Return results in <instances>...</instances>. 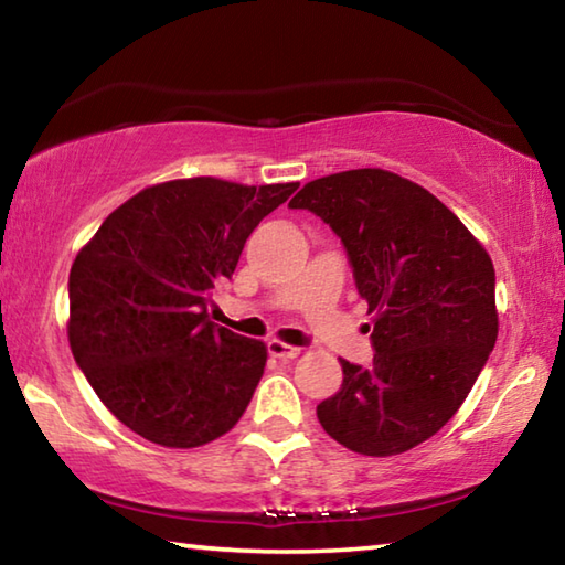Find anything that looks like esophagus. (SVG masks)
<instances>
[{"mask_svg":"<svg viewBox=\"0 0 565 565\" xmlns=\"http://www.w3.org/2000/svg\"><path fill=\"white\" fill-rule=\"evenodd\" d=\"M269 353L274 359H281V361H289V359H296L301 353L299 347H289V343H281V341H269Z\"/></svg>","mask_w":565,"mask_h":565,"instance_id":"1","label":"esophagus"}]
</instances>
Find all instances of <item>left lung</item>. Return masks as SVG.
I'll return each mask as SVG.
<instances>
[{
  "instance_id": "8db88e82",
  "label": "left lung",
  "mask_w": 565,
  "mask_h": 565,
  "mask_svg": "<svg viewBox=\"0 0 565 565\" xmlns=\"http://www.w3.org/2000/svg\"><path fill=\"white\" fill-rule=\"evenodd\" d=\"M289 206L341 238L374 313V361L341 359V388L317 406L319 424L363 456L424 444L463 404L495 347L491 256L451 209L384 169L309 181Z\"/></svg>"
}]
</instances>
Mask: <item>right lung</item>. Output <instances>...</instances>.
<instances>
[{
    "label": "right lung",
    "instance_id": "obj_1",
    "mask_svg": "<svg viewBox=\"0 0 565 565\" xmlns=\"http://www.w3.org/2000/svg\"><path fill=\"white\" fill-rule=\"evenodd\" d=\"M299 184L196 177L149 186L111 212L70 271V347L102 404L169 448L224 436L266 366L262 341L209 319L248 234Z\"/></svg>",
    "mask_w": 565,
    "mask_h": 565
}]
</instances>
